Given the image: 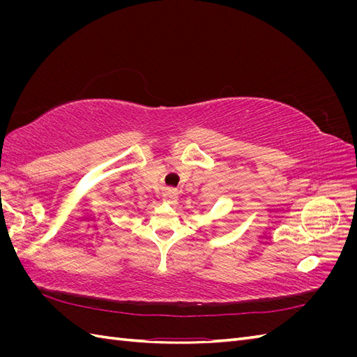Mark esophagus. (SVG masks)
Here are the masks:
<instances>
[{"label": "esophagus", "instance_id": "1", "mask_svg": "<svg viewBox=\"0 0 357 357\" xmlns=\"http://www.w3.org/2000/svg\"><path fill=\"white\" fill-rule=\"evenodd\" d=\"M162 199H164V202H167V204L176 202L177 201V192H176V189H167L164 192V195H162Z\"/></svg>", "mask_w": 357, "mask_h": 357}]
</instances>
